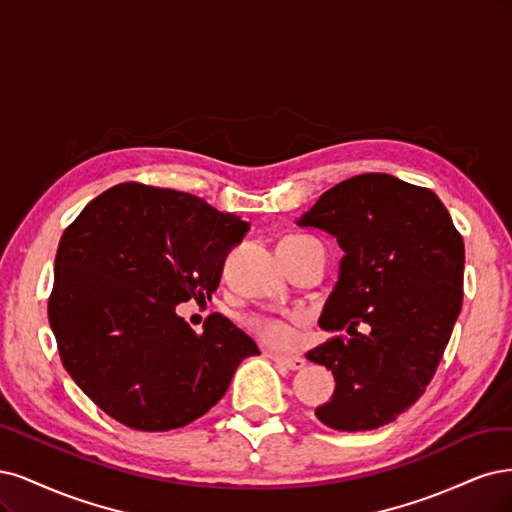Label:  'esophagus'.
<instances>
[{"mask_svg":"<svg viewBox=\"0 0 512 512\" xmlns=\"http://www.w3.org/2000/svg\"><path fill=\"white\" fill-rule=\"evenodd\" d=\"M278 366H283V368H289V370H302L304 366H306V359H302V357H291V355H276V353H272L270 355Z\"/></svg>","mask_w":512,"mask_h":512,"instance_id":"34e87169","label":"esophagus"}]
</instances>
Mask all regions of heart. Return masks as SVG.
<instances>
[{
    "label": "heart",
    "instance_id": "1",
    "mask_svg": "<svg viewBox=\"0 0 512 512\" xmlns=\"http://www.w3.org/2000/svg\"><path fill=\"white\" fill-rule=\"evenodd\" d=\"M251 325L257 336L270 346H289L295 338L293 327L283 319H253Z\"/></svg>",
    "mask_w": 512,
    "mask_h": 512
}]
</instances>
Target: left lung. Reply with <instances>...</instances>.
<instances>
[{
	"label": "left lung",
	"mask_w": 512,
	"mask_h": 512,
	"mask_svg": "<svg viewBox=\"0 0 512 512\" xmlns=\"http://www.w3.org/2000/svg\"><path fill=\"white\" fill-rule=\"evenodd\" d=\"M295 223L344 251L319 325L351 338L306 353L336 381L315 415L338 432L376 430L421 398L447 349L464 298V240L434 191L376 172L342 180ZM359 322L371 332L357 333Z\"/></svg>",
	"instance_id": "8db88e82"
}]
</instances>
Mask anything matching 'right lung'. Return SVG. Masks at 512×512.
<instances>
[{
  "mask_svg": "<svg viewBox=\"0 0 512 512\" xmlns=\"http://www.w3.org/2000/svg\"><path fill=\"white\" fill-rule=\"evenodd\" d=\"M249 223L174 189L123 183L65 229L48 321L65 370L106 415L142 432L217 404L257 344L223 315L195 334L176 306L210 300Z\"/></svg>",
  "mask_w": 512,
  "mask_h": 512,
  "instance_id": "right-lung-1",
  "label": "right lung"
}]
</instances>
